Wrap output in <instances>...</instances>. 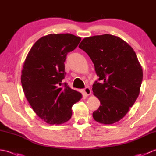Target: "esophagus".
<instances>
[{
	"instance_id": "34e87169",
	"label": "esophagus",
	"mask_w": 156,
	"mask_h": 156,
	"mask_svg": "<svg viewBox=\"0 0 156 156\" xmlns=\"http://www.w3.org/2000/svg\"><path fill=\"white\" fill-rule=\"evenodd\" d=\"M83 92H84V93L87 96H89L91 94V90H90V88L88 87H87L86 88H84L83 90Z\"/></svg>"
}]
</instances>
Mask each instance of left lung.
Instances as JSON below:
<instances>
[{
    "label": "left lung",
    "instance_id": "1",
    "mask_svg": "<svg viewBox=\"0 0 156 156\" xmlns=\"http://www.w3.org/2000/svg\"><path fill=\"white\" fill-rule=\"evenodd\" d=\"M78 47L92 59L101 80L92 86L101 102L92 117L104 125L119 121L140 92L143 69L136 54L121 38L109 34L85 37Z\"/></svg>",
    "mask_w": 156,
    "mask_h": 156
}]
</instances>
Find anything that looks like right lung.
<instances>
[{"label": "right lung", "instance_id": "add662e5", "mask_svg": "<svg viewBox=\"0 0 156 156\" xmlns=\"http://www.w3.org/2000/svg\"><path fill=\"white\" fill-rule=\"evenodd\" d=\"M81 38L70 34H51L39 39L29 50L21 71L23 92L39 118L49 125H61L70 119L72 107L82 95L62 85L68 52Z\"/></svg>", "mask_w": 156, "mask_h": 156}]
</instances>
